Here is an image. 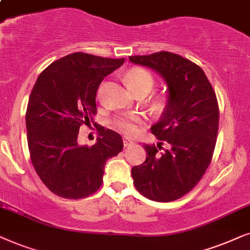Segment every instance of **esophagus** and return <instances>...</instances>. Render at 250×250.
Returning <instances> with one entry per match:
<instances>
[{
  "mask_svg": "<svg viewBox=\"0 0 250 250\" xmlns=\"http://www.w3.org/2000/svg\"><path fill=\"white\" fill-rule=\"evenodd\" d=\"M132 139H130L129 137H123V145H125V147H127V146L131 145L132 144Z\"/></svg>",
  "mask_w": 250,
  "mask_h": 250,
  "instance_id": "obj_1",
  "label": "esophagus"
}]
</instances>
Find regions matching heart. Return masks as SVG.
I'll return each instance as SVG.
<instances>
[{
	"instance_id": "heart-1",
	"label": "heart",
	"mask_w": 250,
	"mask_h": 250,
	"mask_svg": "<svg viewBox=\"0 0 250 250\" xmlns=\"http://www.w3.org/2000/svg\"><path fill=\"white\" fill-rule=\"evenodd\" d=\"M128 85L130 86L132 91H146L149 92L154 85V79L151 73L144 68L135 67L127 72L125 76ZM142 115L138 113H125V114L118 116L114 120L115 127L122 132L128 135H132L137 131V125L142 123Z\"/></svg>"
}]
</instances>
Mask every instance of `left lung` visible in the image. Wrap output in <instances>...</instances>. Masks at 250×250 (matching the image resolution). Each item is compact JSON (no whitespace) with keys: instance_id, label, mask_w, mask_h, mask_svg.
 I'll use <instances>...</instances> for the list:
<instances>
[{"instance_id":"1","label":"left lung","mask_w":250,"mask_h":250,"mask_svg":"<svg viewBox=\"0 0 250 250\" xmlns=\"http://www.w3.org/2000/svg\"><path fill=\"white\" fill-rule=\"evenodd\" d=\"M132 64L158 73L167 85V103L151 127L168 147L145 145L144 164L131 169L139 193L153 201L177 200L197 185L207 170L218 131L219 111L214 89L201 67L176 53L131 56Z\"/></svg>"}]
</instances>
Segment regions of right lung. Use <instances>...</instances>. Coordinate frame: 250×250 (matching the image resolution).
<instances>
[{"label":"right lung","mask_w":250,"mask_h":250,"mask_svg":"<svg viewBox=\"0 0 250 250\" xmlns=\"http://www.w3.org/2000/svg\"><path fill=\"white\" fill-rule=\"evenodd\" d=\"M125 58L75 52L49 65L36 80L26 112L32 164L50 191L66 199L89 197L101 188L105 164L123 148L121 135L98 127L89 147L78 141L80 127L97 113L96 94L105 76Z\"/></svg>","instance_id":"add662e5"}]
</instances>
